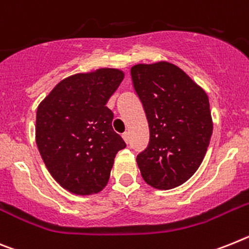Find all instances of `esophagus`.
Returning a JSON list of instances; mask_svg holds the SVG:
<instances>
[{
  "instance_id": "obj_1",
  "label": "esophagus",
  "mask_w": 249,
  "mask_h": 249,
  "mask_svg": "<svg viewBox=\"0 0 249 249\" xmlns=\"http://www.w3.org/2000/svg\"><path fill=\"white\" fill-rule=\"evenodd\" d=\"M123 139H124V142H126V144H129V134L127 133L123 134Z\"/></svg>"
}]
</instances>
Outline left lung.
<instances>
[{"instance_id": "left-lung-1", "label": "left lung", "mask_w": 249, "mask_h": 249, "mask_svg": "<svg viewBox=\"0 0 249 249\" xmlns=\"http://www.w3.org/2000/svg\"><path fill=\"white\" fill-rule=\"evenodd\" d=\"M130 72L150 131L137 157L142 179L157 189L178 187L199 168L211 142L208 95L170 62L134 65Z\"/></svg>"}]
</instances>
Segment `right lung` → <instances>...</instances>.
Masks as SVG:
<instances>
[{"instance_id":"right-lung-1","label":"right lung","mask_w":249,"mask_h":249,"mask_svg":"<svg viewBox=\"0 0 249 249\" xmlns=\"http://www.w3.org/2000/svg\"><path fill=\"white\" fill-rule=\"evenodd\" d=\"M124 79L119 69H98L60 81L36 112V144L50 174L76 196L105 188L114 159L126 146L112 129L107 103Z\"/></svg>"}]
</instances>
